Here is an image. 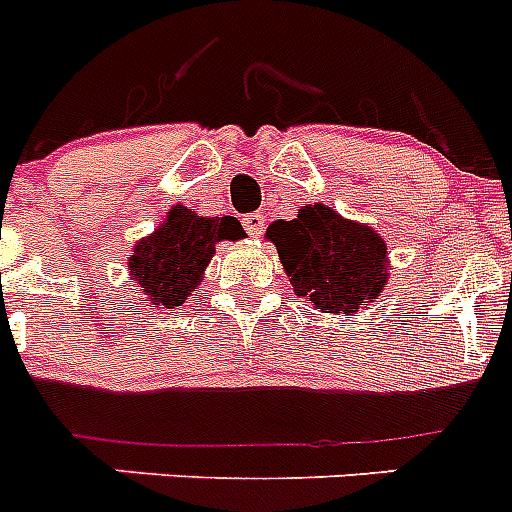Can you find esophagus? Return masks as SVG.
Wrapping results in <instances>:
<instances>
[{
	"label": "esophagus",
	"mask_w": 512,
	"mask_h": 512,
	"mask_svg": "<svg viewBox=\"0 0 512 512\" xmlns=\"http://www.w3.org/2000/svg\"><path fill=\"white\" fill-rule=\"evenodd\" d=\"M243 225H246L251 238H259L261 230H264V215H261V212H251V215L243 217Z\"/></svg>",
	"instance_id": "1"
}]
</instances>
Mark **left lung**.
Masks as SVG:
<instances>
[{"label":"left lung","mask_w":512,"mask_h":512,"mask_svg":"<svg viewBox=\"0 0 512 512\" xmlns=\"http://www.w3.org/2000/svg\"><path fill=\"white\" fill-rule=\"evenodd\" d=\"M266 238L277 246L289 284L320 312H359L377 302L390 282V256L382 235L366 223L315 202L295 220H274Z\"/></svg>","instance_id":"1"}]
</instances>
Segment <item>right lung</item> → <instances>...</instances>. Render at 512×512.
I'll return each mask as SVG.
<instances>
[{
  "mask_svg": "<svg viewBox=\"0 0 512 512\" xmlns=\"http://www.w3.org/2000/svg\"><path fill=\"white\" fill-rule=\"evenodd\" d=\"M241 238L246 230L235 217H202L174 205L153 233L135 243L128 274L146 295L148 307L174 310L197 292L217 243Z\"/></svg>",
  "mask_w": 512,
  "mask_h": 512,
  "instance_id": "obj_1",
  "label": "right lung"
}]
</instances>
